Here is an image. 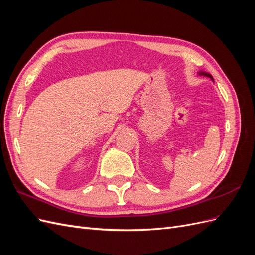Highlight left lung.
<instances>
[{"label": "left lung", "instance_id": "left-lung-1", "mask_svg": "<svg viewBox=\"0 0 255 255\" xmlns=\"http://www.w3.org/2000/svg\"><path fill=\"white\" fill-rule=\"evenodd\" d=\"M200 74H201V75H204V76H206V78H210V79L214 80V79H213V76H212L211 74H208V73H205V72H200Z\"/></svg>", "mask_w": 255, "mask_h": 255}]
</instances>
